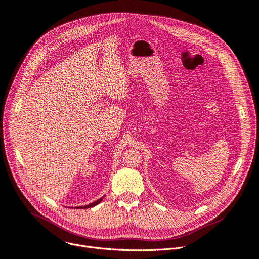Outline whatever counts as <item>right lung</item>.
<instances>
[{"label":"right lung","mask_w":259,"mask_h":259,"mask_svg":"<svg viewBox=\"0 0 259 259\" xmlns=\"http://www.w3.org/2000/svg\"><path fill=\"white\" fill-rule=\"evenodd\" d=\"M103 199H104V197H102L101 199H98V200H96V201H94V202H92V203H90V204H88V205H84V206H79V207H77V208H89V207H93V206H95V205H97L98 203H101L102 201H103Z\"/></svg>","instance_id":"add662e5"}]
</instances>
